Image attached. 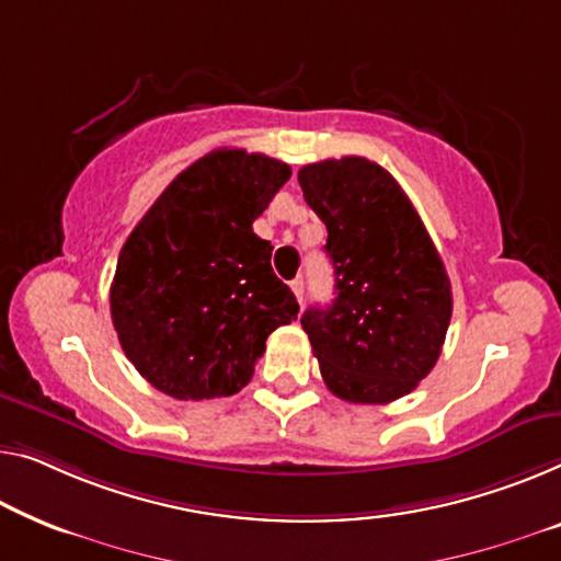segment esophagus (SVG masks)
<instances>
[{
	"instance_id": "obj_1",
	"label": "esophagus",
	"mask_w": 561,
	"mask_h": 561,
	"mask_svg": "<svg viewBox=\"0 0 561 561\" xmlns=\"http://www.w3.org/2000/svg\"><path fill=\"white\" fill-rule=\"evenodd\" d=\"M289 287H291V291H295L297 302H299V305H302V299H305V282H302V277L291 279V282H289Z\"/></svg>"
}]
</instances>
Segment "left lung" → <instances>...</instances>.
I'll list each match as a JSON object with an SVG mask.
<instances>
[{
  "label": "left lung",
  "instance_id": "8db88e82",
  "mask_svg": "<svg viewBox=\"0 0 561 561\" xmlns=\"http://www.w3.org/2000/svg\"><path fill=\"white\" fill-rule=\"evenodd\" d=\"M309 208L328 227L334 266L330 307H309L302 328L334 396L390 403L436 365L454 297L421 216L382 165L360 156L302 165Z\"/></svg>",
  "mask_w": 561,
  "mask_h": 561
}]
</instances>
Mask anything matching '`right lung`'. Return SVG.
Instances as JSON below:
<instances>
[{"label":"right lung","instance_id":"add662e5","mask_svg":"<svg viewBox=\"0 0 561 561\" xmlns=\"http://www.w3.org/2000/svg\"><path fill=\"white\" fill-rule=\"evenodd\" d=\"M291 169L219 148L175 175L121 249L111 314L121 347L150 386L179 400L233 396L266 337L297 320L252 224Z\"/></svg>","mask_w":561,"mask_h":561}]
</instances>
